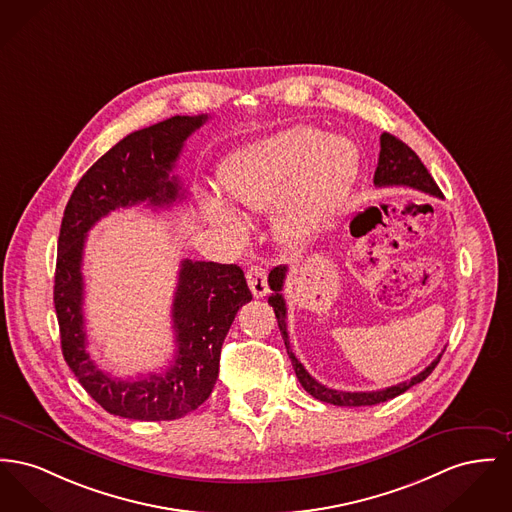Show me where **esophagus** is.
<instances>
[{
    "instance_id": "obj_1",
    "label": "esophagus",
    "mask_w": 512,
    "mask_h": 512,
    "mask_svg": "<svg viewBox=\"0 0 512 512\" xmlns=\"http://www.w3.org/2000/svg\"><path fill=\"white\" fill-rule=\"evenodd\" d=\"M245 278H247V284H249V288H251V292H253L255 298H263V296L269 294L267 269H263L261 265H253V267L247 271V274H245Z\"/></svg>"
}]
</instances>
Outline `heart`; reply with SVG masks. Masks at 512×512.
Segmentation results:
<instances>
[{
	"instance_id": "1",
	"label": "heart",
	"mask_w": 512,
	"mask_h": 512,
	"mask_svg": "<svg viewBox=\"0 0 512 512\" xmlns=\"http://www.w3.org/2000/svg\"><path fill=\"white\" fill-rule=\"evenodd\" d=\"M360 151L344 135H325L311 125H294L234 152L220 168L226 199L249 211L276 206L274 230L288 243L313 238L344 207L358 176ZM212 226L243 234L238 212L214 195L201 201Z\"/></svg>"
}]
</instances>
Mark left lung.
I'll return each instance as SVG.
<instances>
[{"label": "left lung", "instance_id": "1", "mask_svg": "<svg viewBox=\"0 0 512 512\" xmlns=\"http://www.w3.org/2000/svg\"><path fill=\"white\" fill-rule=\"evenodd\" d=\"M373 183L377 187L406 185V187L420 189L423 193L433 195V197H443L441 189L437 187V183L433 181L431 174L427 172V168L421 164L418 154L412 151L406 143H402L398 137L391 135V133H383L381 135V152H379V162H377ZM286 272H288L286 265L274 267L269 272V286H271L272 290L269 303H271L272 309H274V315H276V321H278V329H280V334L284 338L286 352H288V356L292 360L296 377H298L301 387L309 392L313 398H317L321 402H329V404H334V406H373V404H379V402H387V400H391L394 396L408 391L410 387L425 381L431 375V371L437 367V363L441 360V354L437 356V360L431 361L421 373H418L416 377H412L410 381L398 383V385L389 387V389H383V391H334V389L321 385L319 381H315L305 371V367L301 365L298 358L294 356L292 348H290V336H288V325H286V301H284V296H282Z\"/></svg>", "mask_w": 512, "mask_h": 512}]
</instances>
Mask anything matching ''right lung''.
<instances>
[{
	"label": "right lung",
	"instance_id": "obj_1",
	"mask_svg": "<svg viewBox=\"0 0 512 512\" xmlns=\"http://www.w3.org/2000/svg\"><path fill=\"white\" fill-rule=\"evenodd\" d=\"M209 116H174L123 137L100 156L73 189L61 218L54 305L61 352L83 389L110 414L127 420H178L211 396L220 350L241 305L251 301L238 265L181 261L172 303L176 352L151 375L116 379L87 352L83 317V251L92 226L110 212L147 203L164 209L183 199L170 172L183 143Z\"/></svg>",
	"mask_w": 512,
	"mask_h": 512
}]
</instances>
